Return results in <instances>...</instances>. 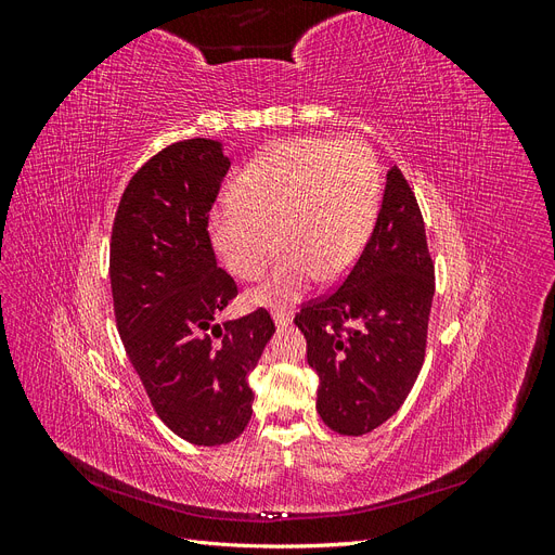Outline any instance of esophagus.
Here are the masks:
<instances>
[{"label":"esophagus","instance_id":"esophagus-1","mask_svg":"<svg viewBox=\"0 0 555 555\" xmlns=\"http://www.w3.org/2000/svg\"><path fill=\"white\" fill-rule=\"evenodd\" d=\"M273 322L278 328H284L292 324V314L289 312H273Z\"/></svg>","mask_w":555,"mask_h":555}]
</instances>
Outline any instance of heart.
<instances>
[{"mask_svg":"<svg viewBox=\"0 0 555 555\" xmlns=\"http://www.w3.org/2000/svg\"><path fill=\"white\" fill-rule=\"evenodd\" d=\"M379 192V166L361 139L284 141L233 180L231 204L210 217V243L233 278L251 282L266 273L278 241V271L249 292L247 304L292 308L317 278L340 280L357 263Z\"/></svg>","mask_w":555,"mask_h":555,"instance_id":"obj_1","label":"heart"}]
</instances>
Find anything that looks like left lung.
<instances>
[{"label": "left lung", "instance_id": "left-lung-1", "mask_svg": "<svg viewBox=\"0 0 555 555\" xmlns=\"http://www.w3.org/2000/svg\"><path fill=\"white\" fill-rule=\"evenodd\" d=\"M433 294L424 217L393 166L371 241L351 273L338 292L294 319L319 375L317 412L331 430L365 435L400 410L424 363Z\"/></svg>", "mask_w": 555, "mask_h": 555}]
</instances>
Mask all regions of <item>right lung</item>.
Wrapping results in <instances>:
<instances>
[{
  "label": "right lung",
  "instance_id": "obj_1",
  "mask_svg": "<svg viewBox=\"0 0 555 555\" xmlns=\"http://www.w3.org/2000/svg\"><path fill=\"white\" fill-rule=\"evenodd\" d=\"M220 141L164 147L133 173L111 238L115 322L162 422L198 447L236 440L251 416L249 373L275 333L263 308L220 324L238 294L217 268L208 212L229 171Z\"/></svg>",
  "mask_w": 555,
  "mask_h": 555
}]
</instances>
